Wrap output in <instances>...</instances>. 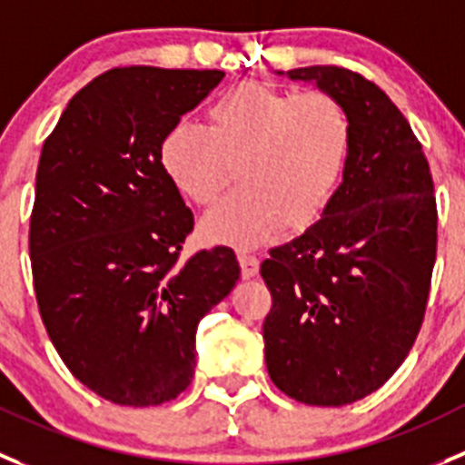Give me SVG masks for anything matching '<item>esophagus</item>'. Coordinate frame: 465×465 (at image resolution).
I'll return each instance as SVG.
<instances>
[{"mask_svg":"<svg viewBox=\"0 0 465 465\" xmlns=\"http://www.w3.org/2000/svg\"><path fill=\"white\" fill-rule=\"evenodd\" d=\"M238 262H241V272L245 280H250V277H254L259 272V259L252 257V254L241 252L238 254Z\"/></svg>","mask_w":465,"mask_h":465,"instance_id":"34e87169","label":"esophagus"}]
</instances>
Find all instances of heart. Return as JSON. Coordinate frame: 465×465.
Segmentation results:
<instances>
[{
    "label": "heart",
    "mask_w": 465,
    "mask_h": 465,
    "mask_svg": "<svg viewBox=\"0 0 465 465\" xmlns=\"http://www.w3.org/2000/svg\"><path fill=\"white\" fill-rule=\"evenodd\" d=\"M206 128L176 121L163 134L158 163L190 203L215 199L233 163L238 185L206 213V242L252 247L286 227H312L344 183L353 125L331 94H292L263 82H241L206 112Z\"/></svg>",
    "instance_id": "b5f03b06"
}]
</instances>
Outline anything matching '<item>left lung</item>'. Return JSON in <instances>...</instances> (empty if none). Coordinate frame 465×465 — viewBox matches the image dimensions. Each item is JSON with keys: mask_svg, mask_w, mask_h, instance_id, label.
<instances>
[{"mask_svg": "<svg viewBox=\"0 0 465 465\" xmlns=\"http://www.w3.org/2000/svg\"><path fill=\"white\" fill-rule=\"evenodd\" d=\"M277 75L337 98L353 146L321 220L262 263L272 293L266 367L286 397L344 406L399 370L422 325L436 263L431 172L406 116L374 82L337 66Z\"/></svg>", "mask_w": 465, "mask_h": 465, "instance_id": "left-lung-1", "label": "left lung"}]
</instances>
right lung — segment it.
<instances>
[{
	"mask_svg": "<svg viewBox=\"0 0 465 465\" xmlns=\"http://www.w3.org/2000/svg\"><path fill=\"white\" fill-rule=\"evenodd\" d=\"M223 77L114 68L73 95L43 144L29 223L38 310L73 376L112 403L179 397L199 321L241 277L229 247L179 263L194 218L158 163L163 134Z\"/></svg>",
	"mask_w": 465,
	"mask_h": 465,
	"instance_id": "add662e5",
	"label": "right lung"
}]
</instances>
